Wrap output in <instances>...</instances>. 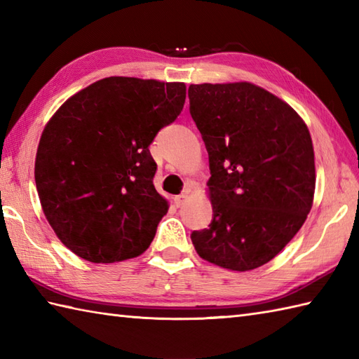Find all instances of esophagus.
Here are the masks:
<instances>
[{"mask_svg":"<svg viewBox=\"0 0 359 359\" xmlns=\"http://www.w3.org/2000/svg\"><path fill=\"white\" fill-rule=\"evenodd\" d=\"M189 191H191V189L187 188L184 193H182V194H179L177 197H175V203H177V207H184V205L187 203V201L189 199V196H188V194H189Z\"/></svg>","mask_w":359,"mask_h":359,"instance_id":"obj_1","label":"esophagus"}]
</instances>
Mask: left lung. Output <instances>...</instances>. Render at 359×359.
Here are the masks:
<instances>
[{"label": "left lung", "instance_id": "obj_1", "mask_svg": "<svg viewBox=\"0 0 359 359\" xmlns=\"http://www.w3.org/2000/svg\"><path fill=\"white\" fill-rule=\"evenodd\" d=\"M189 111L208 151L210 228L193 231L205 261L255 270L280 253L313 205V143L292 106L248 81L188 89Z\"/></svg>", "mask_w": 359, "mask_h": 359}]
</instances>
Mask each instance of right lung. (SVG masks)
<instances>
[{
	"label": "right lung",
	"mask_w": 359,
	"mask_h": 359,
	"mask_svg": "<svg viewBox=\"0 0 359 359\" xmlns=\"http://www.w3.org/2000/svg\"><path fill=\"white\" fill-rule=\"evenodd\" d=\"M185 83L108 77L67 98L46 123L35 184L46 219L94 264L148 250L170 208L152 184L148 147L184 109Z\"/></svg>",
	"instance_id": "add662e5"
}]
</instances>
